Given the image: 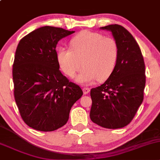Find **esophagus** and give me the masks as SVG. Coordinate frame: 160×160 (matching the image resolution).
Segmentation results:
<instances>
[{
  "label": "esophagus",
  "mask_w": 160,
  "mask_h": 160,
  "mask_svg": "<svg viewBox=\"0 0 160 160\" xmlns=\"http://www.w3.org/2000/svg\"><path fill=\"white\" fill-rule=\"evenodd\" d=\"M90 90V88H88V87H83V93H84V94L89 93Z\"/></svg>",
  "instance_id": "esophagus-1"
}]
</instances>
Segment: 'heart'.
<instances>
[{"label": "heart", "mask_w": 160, "mask_h": 160, "mask_svg": "<svg viewBox=\"0 0 160 160\" xmlns=\"http://www.w3.org/2000/svg\"><path fill=\"white\" fill-rule=\"evenodd\" d=\"M70 48L60 47L57 60L62 71L73 77L81 67L84 68L76 77L81 84H90L96 80H104L112 74L119 58V46L113 38L97 32L84 31L73 37Z\"/></svg>", "instance_id": "b5f03b06"}]
</instances>
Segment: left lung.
<instances>
[{"label": "left lung", "instance_id": "left-lung-1", "mask_svg": "<svg viewBox=\"0 0 160 160\" xmlns=\"http://www.w3.org/2000/svg\"><path fill=\"white\" fill-rule=\"evenodd\" d=\"M101 29L112 32L118 43L119 58L105 83L90 90V117L104 128H122L132 120L143 100L145 63L139 44L126 28L110 24Z\"/></svg>", "mask_w": 160, "mask_h": 160}]
</instances>
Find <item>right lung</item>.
Returning a JSON list of instances; mask_svg holds the SVG:
<instances>
[{"mask_svg": "<svg viewBox=\"0 0 160 160\" xmlns=\"http://www.w3.org/2000/svg\"><path fill=\"white\" fill-rule=\"evenodd\" d=\"M74 33L45 26L20 40L13 63V95L23 122L36 130L50 132L67 123L70 109L83 95L78 85L60 70L56 47Z\"/></svg>", "mask_w": 160, "mask_h": 160, "instance_id": "1", "label": "right lung"}]
</instances>
